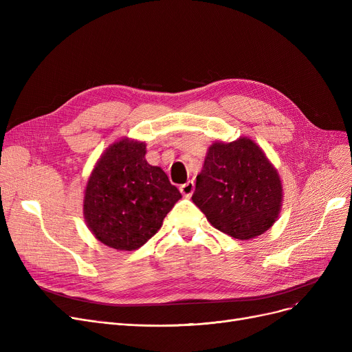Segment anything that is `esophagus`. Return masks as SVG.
<instances>
[{
	"label": "esophagus",
	"mask_w": 352,
	"mask_h": 352,
	"mask_svg": "<svg viewBox=\"0 0 352 352\" xmlns=\"http://www.w3.org/2000/svg\"><path fill=\"white\" fill-rule=\"evenodd\" d=\"M194 188H195L194 182H192V181H188V182H186V184H182V186L179 187V191H181V194H182L184 197L190 198V197L192 195V192H194Z\"/></svg>",
	"instance_id": "34e87169"
}]
</instances>
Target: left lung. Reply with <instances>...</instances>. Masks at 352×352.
Returning <instances> with one entry per match:
<instances>
[{"label": "left lung", "mask_w": 352, "mask_h": 352, "mask_svg": "<svg viewBox=\"0 0 352 352\" xmlns=\"http://www.w3.org/2000/svg\"><path fill=\"white\" fill-rule=\"evenodd\" d=\"M192 202L221 232L251 239L264 234L278 218L283 184L252 140L218 141L208 148L197 175Z\"/></svg>", "instance_id": "1"}]
</instances>
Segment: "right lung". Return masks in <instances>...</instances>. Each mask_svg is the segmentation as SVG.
Wrapping results in <instances>:
<instances>
[{
	"label": "right lung",
	"instance_id": "1",
	"mask_svg": "<svg viewBox=\"0 0 352 352\" xmlns=\"http://www.w3.org/2000/svg\"><path fill=\"white\" fill-rule=\"evenodd\" d=\"M145 153V142L120 140L107 148L88 178L85 223L111 248L142 247L181 198L160 166L146 162Z\"/></svg>",
	"mask_w": 352,
	"mask_h": 352
}]
</instances>
